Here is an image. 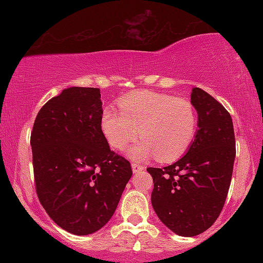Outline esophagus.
I'll return each mask as SVG.
<instances>
[{
  "instance_id": "esophagus-1",
  "label": "esophagus",
  "mask_w": 263,
  "mask_h": 263,
  "mask_svg": "<svg viewBox=\"0 0 263 263\" xmlns=\"http://www.w3.org/2000/svg\"><path fill=\"white\" fill-rule=\"evenodd\" d=\"M132 171L134 173H141L142 171H144V165L140 164V163H132Z\"/></svg>"
}]
</instances>
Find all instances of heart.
I'll return each mask as SVG.
<instances>
[{
  "instance_id": "heart-1",
  "label": "heart",
  "mask_w": 263,
  "mask_h": 263,
  "mask_svg": "<svg viewBox=\"0 0 263 263\" xmlns=\"http://www.w3.org/2000/svg\"><path fill=\"white\" fill-rule=\"evenodd\" d=\"M117 106L120 112L111 105L104 107L101 131L115 149L126 148L140 135L129 149L135 159L157 156L162 162L176 161L197 136L198 111L185 98L138 90L120 99Z\"/></svg>"
}]
</instances>
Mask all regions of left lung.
I'll use <instances>...</instances> for the list:
<instances>
[{
  "mask_svg": "<svg viewBox=\"0 0 263 263\" xmlns=\"http://www.w3.org/2000/svg\"><path fill=\"white\" fill-rule=\"evenodd\" d=\"M199 128L186 155L163 168H147L153 178L151 201L161 221L180 236H197L219 218L230 188L236 156L228 110L204 90L190 95Z\"/></svg>",
  "mask_w": 263,
  "mask_h": 263,
  "instance_id": "8db88e82",
  "label": "left lung"
}]
</instances>
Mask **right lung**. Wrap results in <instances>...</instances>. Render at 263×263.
I'll return each mask as SVG.
<instances>
[{
  "label": "right lung",
  "mask_w": 263,
  "mask_h": 263,
  "mask_svg": "<svg viewBox=\"0 0 263 263\" xmlns=\"http://www.w3.org/2000/svg\"><path fill=\"white\" fill-rule=\"evenodd\" d=\"M100 90L68 87L39 110L31 134L35 192L50 219L89 235L114 215L132 176L101 131Z\"/></svg>",
  "instance_id": "obj_1"
}]
</instances>
